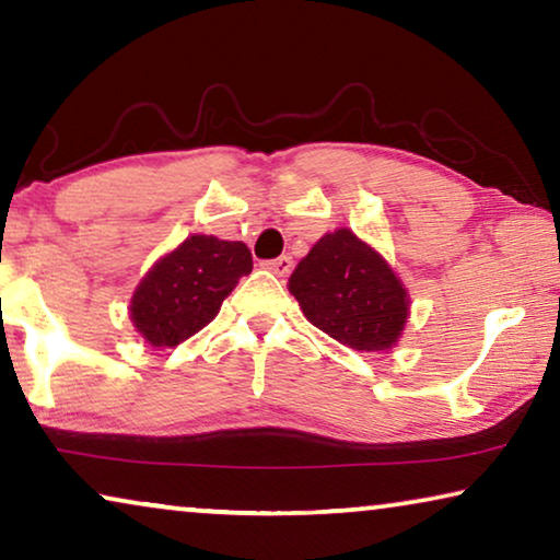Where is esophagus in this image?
Instances as JSON below:
<instances>
[{
    "instance_id": "34e87169",
    "label": "esophagus",
    "mask_w": 560,
    "mask_h": 560,
    "mask_svg": "<svg viewBox=\"0 0 560 560\" xmlns=\"http://www.w3.org/2000/svg\"><path fill=\"white\" fill-rule=\"evenodd\" d=\"M264 266L277 273V277H289L291 269H294V261H291V256H279L273 258V261H264Z\"/></svg>"
}]
</instances>
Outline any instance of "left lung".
Here are the masks:
<instances>
[{
  "mask_svg": "<svg viewBox=\"0 0 560 560\" xmlns=\"http://www.w3.org/2000/svg\"><path fill=\"white\" fill-rule=\"evenodd\" d=\"M289 291L314 327L358 352L390 350L411 314L404 281L350 228L314 243L291 273Z\"/></svg>",
  "mask_w": 560,
  "mask_h": 560,
  "instance_id": "left-lung-1",
  "label": "left lung"
}]
</instances>
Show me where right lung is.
I'll return each instance as SVG.
<instances>
[{
	"instance_id": "obj_1",
	"label": "right lung",
	"mask_w": 560,
	"mask_h": 560,
	"mask_svg": "<svg viewBox=\"0 0 560 560\" xmlns=\"http://www.w3.org/2000/svg\"><path fill=\"white\" fill-rule=\"evenodd\" d=\"M254 269L246 243L187 235L139 281L129 317L152 348H177L218 317L220 304Z\"/></svg>"
}]
</instances>
